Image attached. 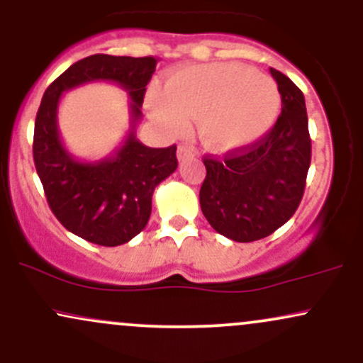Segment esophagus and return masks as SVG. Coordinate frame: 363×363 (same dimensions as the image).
Masks as SVG:
<instances>
[{"label": "esophagus", "instance_id": "34e87169", "mask_svg": "<svg viewBox=\"0 0 363 363\" xmlns=\"http://www.w3.org/2000/svg\"><path fill=\"white\" fill-rule=\"evenodd\" d=\"M194 155H196L194 148L187 147V145H179V148H177V158H179V162L187 160V158H193Z\"/></svg>", "mask_w": 363, "mask_h": 363}]
</instances>
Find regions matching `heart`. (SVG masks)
<instances>
[{"label": "heart", "instance_id": "obj_1", "mask_svg": "<svg viewBox=\"0 0 363 363\" xmlns=\"http://www.w3.org/2000/svg\"><path fill=\"white\" fill-rule=\"evenodd\" d=\"M277 83L235 62L198 65L174 72L148 94V114L169 133L201 118V136L213 152L227 153L261 140L280 116Z\"/></svg>", "mask_w": 363, "mask_h": 363}]
</instances>
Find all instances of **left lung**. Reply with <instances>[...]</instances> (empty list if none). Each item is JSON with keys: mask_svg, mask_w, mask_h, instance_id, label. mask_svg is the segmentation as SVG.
I'll use <instances>...</instances> for the list:
<instances>
[{"mask_svg": "<svg viewBox=\"0 0 363 363\" xmlns=\"http://www.w3.org/2000/svg\"><path fill=\"white\" fill-rule=\"evenodd\" d=\"M281 95L272 131L223 158L205 157L199 189L203 215L218 234L252 242L285 225L302 201L311 165L306 99L289 77L269 68Z\"/></svg>", "mask_w": 363, "mask_h": 363, "instance_id": "left-lung-1", "label": "left lung"}]
</instances>
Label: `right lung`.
Instances as JSON below:
<instances>
[{
  "instance_id": "add662e5",
  "label": "right lung",
  "mask_w": 363,
  "mask_h": 363,
  "mask_svg": "<svg viewBox=\"0 0 363 363\" xmlns=\"http://www.w3.org/2000/svg\"><path fill=\"white\" fill-rule=\"evenodd\" d=\"M157 60L94 54L69 66L44 91L35 118L34 162L49 208L66 230L89 242L114 247L147 227L155 187L177 169L176 145L150 148L136 138L147 85ZM89 81H112L128 91L132 124L114 156L77 161L57 129V106L65 91Z\"/></svg>"
}]
</instances>
